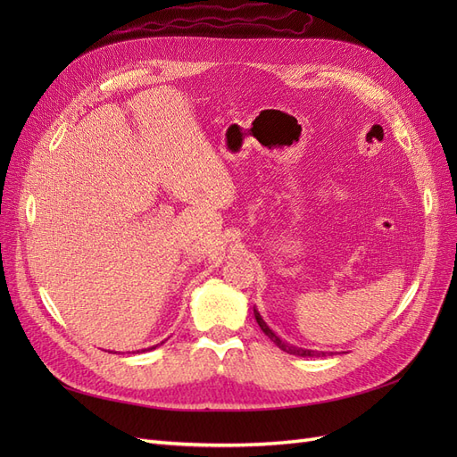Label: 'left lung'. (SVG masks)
Wrapping results in <instances>:
<instances>
[{
  "label": "left lung",
  "mask_w": 457,
  "mask_h": 457,
  "mask_svg": "<svg viewBox=\"0 0 457 457\" xmlns=\"http://www.w3.org/2000/svg\"><path fill=\"white\" fill-rule=\"evenodd\" d=\"M253 314H255V320H257V324H259V328L262 329V334H265L276 347L278 349H282V351H286L287 354H295V356H328V354H334V353H324V351H312V349H303V347H295V345H292V343H287V341H284L280 336H276L274 331L267 326V322L262 320V316L259 314V311L253 307Z\"/></svg>",
  "instance_id": "obj_1"
}]
</instances>
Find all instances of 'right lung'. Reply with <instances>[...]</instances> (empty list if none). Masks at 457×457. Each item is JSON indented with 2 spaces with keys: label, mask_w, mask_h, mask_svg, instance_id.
I'll list each match as a JSON object with an SVG mask.
<instances>
[{
  "label": "right lung",
  "mask_w": 457,
  "mask_h": 457,
  "mask_svg": "<svg viewBox=\"0 0 457 457\" xmlns=\"http://www.w3.org/2000/svg\"><path fill=\"white\" fill-rule=\"evenodd\" d=\"M162 343H163V341H162ZM162 343H158V345H162ZM158 345H154V347H150V349H143V353H145V351H152V349H156ZM137 353H139V351H137Z\"/></svg>",
  "instance_id": "right-lung-1"
}]
</instances>
